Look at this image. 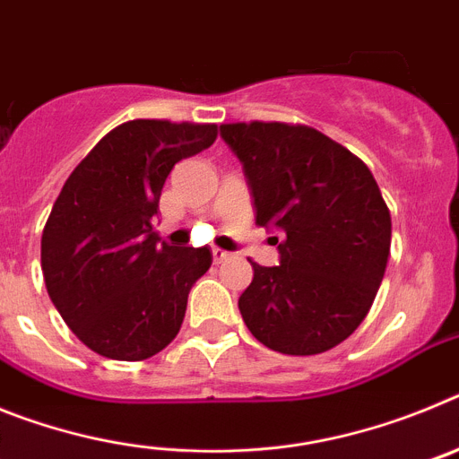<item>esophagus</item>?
<instances>
[{"label": "esophagus", "mask_w": 459, "mask_h": 459, "mask_svg": "<svg viewBox=\"0 0 459 459\" xmlns=\"http://www.w3.org/2000/svg\"><path fill=\"white\" fill-rule=\"evenodd\" d=\"M211 253H213V262H216V264L225 262V259L230 257V255H232V253H227V250H222V248H213V250H211Z\"/></svg>", "instance_id": "obj_1"}]
</instances>
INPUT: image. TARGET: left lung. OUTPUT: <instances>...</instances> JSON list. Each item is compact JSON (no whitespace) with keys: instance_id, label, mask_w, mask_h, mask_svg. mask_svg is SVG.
<instances>
[{"instance_id":"8db88e82","label":"left lung","mask_w":459,"mask_h":459,"mask_svg":"<svg viewBox=\"0 0 459 459\" xmlns=\"http://www.w3.org/2000/svg\"><path fill=\"white\" fill-rule=\"evenodd\" d=\"M255 200V222L285 234L280 266L253 264L238 296L250 333L269 350H333L366 319L391 253V211L368 165L310 126L222 124Z\"/></svg>"}]
</instances>
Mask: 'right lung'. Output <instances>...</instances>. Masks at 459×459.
Returning <instances> with one entry per match:
<instances>
[{"label":"right lung","mask_w":459,"mask_h":459,"mask_svg":"<svg viewBox=\"0 0 459 459\" xmlns=\"http://www.w3.org/2000/svg\"><path fill=\"white\" fill-rule=\"evenodd\" d=\"M216 137V124L126 121L64 184L43 227L40 269L64 322L96 354L144 360L179 333L190 287L213 257L160 241L153 216L174 165Z\"/></svg>","instance_id":"1"}]
</instances>
